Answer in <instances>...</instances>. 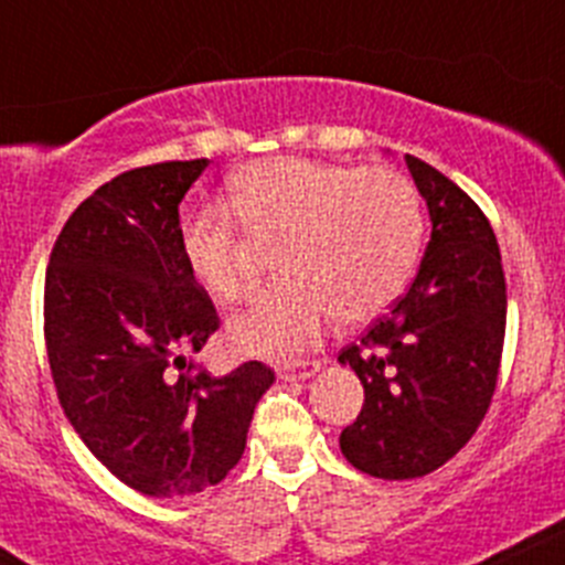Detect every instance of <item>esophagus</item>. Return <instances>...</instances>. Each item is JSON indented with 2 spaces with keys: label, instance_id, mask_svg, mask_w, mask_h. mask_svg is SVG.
Instances as JSON below:
<instances>
[{
  "label": "esophagus",
  "instance_id": "34e87169",
  "mask_svg": "<svg viewBox=\"0 0 565 565\" xmlns=\"http://www.w3.org/2000/svg\"><path fill=\"white\" fill-rule=\"evenodd\" d=\"M319 369H321L319 360H294V363H282L277 372L282 380H308L313 377Z\"/></svg>",
  "mask_w": 565,
  "mask_h": 565
}]
</instances>
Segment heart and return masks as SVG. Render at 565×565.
Instances as JSON below:
<instances>
[{
	"instance_id": "obj_1",
	"label": "heart",
	"mask_w": 565,
	"mask_h": 565,
	"mask_svg": "<svg viewBox=\"0 0 565 565\" xmlns=\"http://www.w3.org/2000/svg\"><path fill=\"white\" fill-rule=\"evenodd\" d=\"M224 205L227 213L182 222V260L216 302L235 305L257 291V277L234 223L255 241H279L286 279L233 321V341L263 358L310 347L330 316L343 324L377 316L405 288L422 252V196L383 166L255 160L230 177Z\"/></svg>"
}]
</instances>
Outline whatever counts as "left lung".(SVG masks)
Listing matches in <instances>:
<instances>
[{"label":"left lung","instance_id":"1","mask_svg":"<svg viewBox=\"0 0 565 565\" xmlns=\"http://www.w3.org/2000/svg\"><path fill=\"white\" fill-rule=\"evenodd\" d=\"M433 235L413 286L338 360L363 383L341 433L354 469L413 480L460 452L486 418L502 360L508 291L497 235L475 199L405 154Z\"/></svg>","mask_w":565,"mask_h":565}]
</instances>
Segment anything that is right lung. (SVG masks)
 Returning a JSON list of instances; mask_svg holds the SVG:
<instances>
[{"instance_id":"1","label":"right lung","mask_w":565,"mask_h":565,"mask_svg":"<svg viewBox=\"0 0 565 565\" xmlns=\"http://www.w3.org/2000/svg\"><path fill=\"white\" fill-rule=\"evenodd\" d=\"M211 160L141 166L96 188L52 246L44 338L63 413L85 447L147 497H193L230 475L274 372H196L218 330L180 252V202Z\"/></svg>"}]
</instances>
